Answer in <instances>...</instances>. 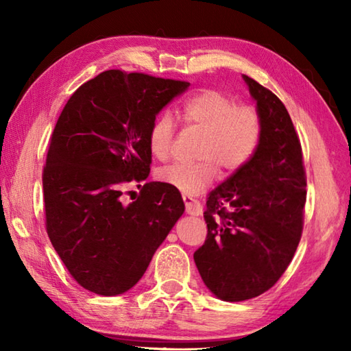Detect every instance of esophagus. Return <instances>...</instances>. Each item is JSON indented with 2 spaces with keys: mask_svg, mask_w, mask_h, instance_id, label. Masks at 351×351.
Masks as SVG:
<instances>
[{
  "mask_svg": "<svg viewBox=\"0 0 351 351\" xmlns=\"http://www.w3.org/2000/svg\"><path fill=\"white\" fill-rule=\"evenodd\" d=\"M182 199H184V204H186V212L190 213V215L198 217L203 213V206H201L198 199L190 197V195H182Z\"/></svg>",
  "mask_w": 351,
  "mask_h": 351,
  "instance_id": "esophagus-1",
  "label": "esophagus"
}]
</instances>
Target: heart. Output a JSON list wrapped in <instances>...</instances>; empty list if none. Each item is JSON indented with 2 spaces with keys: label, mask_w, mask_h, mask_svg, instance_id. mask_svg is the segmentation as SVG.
I'll return each mask as SVG.
<instances>
[{
  "label": "heart",
  "mask_w": 351,
  "mask_h": 351,
  "mask_svg": "<svg viewBox=\"0 0 351 351\" xmlns=\"http://www.w3.org/2000/svg\"><path fill=\"white\" fill-rule=\"evenodd\" d=\"M180 116L189 127L204 132L197 162H173L156 171V178L186 195H198L210 186L217 171L230 176L241 170L257 153L263 136V119L251 105L217 90L190 96L181 105ZM175 125L167 112L153 119L147 133L153 158L165 161L173 150Z\"/></svg>",
  "instance_id": "obj_1"
}]
</instances>
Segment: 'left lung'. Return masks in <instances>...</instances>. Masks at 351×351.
<instances>
[{
  "label": "left lung",
  "mask_w": 351,
  "mask_h": 351,
  "mask_svg": "<svg viewBox=\"0 0 351 351\" xmlns=\"http://www.w3.org/2000/svg\"><path fill=\"white\" fill-rule=\"evenodd\" d=\"M263 136L257 153L207 198V237L193 254L213 294L241 302L274 287L304 230L306 176L299 134L280 99L245 75Z\"/></svg>",
  "instance_id": "left-lung-1"
}]
</instances>
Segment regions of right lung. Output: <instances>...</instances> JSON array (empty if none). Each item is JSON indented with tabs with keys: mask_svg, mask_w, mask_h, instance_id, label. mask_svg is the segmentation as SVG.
<instances>
[{
	"mask_svg": "<svg viewBox=\"0 0 351 351\" xmlns=\"http://www.w3.org/2000/svg\"><path fill=\"white\" fill-rule=\"evenodd\" d=\"M189 85L104 71L77 88L58 117L43 167L46 232L69 274L91 293L133 288L182 215L181 193L169 184L145 182L130 204L123 195L150 173L153 119Z\"/></svg>",
	"mask_w": 351,
	"mask_h": 351,
	"instance_id": "1",
	"label": "right lung"
}]
</instances>
